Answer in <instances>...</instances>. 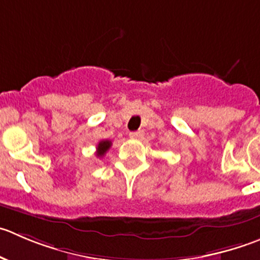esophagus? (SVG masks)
I'll return each mask as SVG.
<instances>
[{"instance_id":"34e87169","label":"esophagus","mask_w":260,"mask_h":260,"mask_svg":"<svg viewBox=\"0 0 260 260\" xmlns=\"http://www.w3.org/2000/svg\"><path fill=\"white\" fill-rule=\"evenodd\" d=\"M128 137L132 138V139H142L143 137H144V133L143 132H133V133H130V134H128Z\"/></svg>"}]
</instances>
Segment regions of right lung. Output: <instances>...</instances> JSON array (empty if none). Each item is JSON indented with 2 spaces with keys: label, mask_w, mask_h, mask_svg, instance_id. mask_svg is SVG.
<instances>
[{
  "label": "right lung",
  "mask_w": 260,
  "mask_h": 260,
  "mask_svg": "<svg viewBox=\"0 0 260 260\" xmlns=\"http://www.w3.org/2000/svg\"><path fill=\"white\" fill-rule=\"evenodd\" d=\"M111 145H112L111 140H102V142L98 143L97 157H103L107 153V150L111 148Z\"/></svg>",
  "instance_id": "1"
}]
</instances>
